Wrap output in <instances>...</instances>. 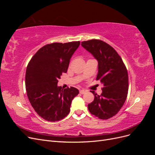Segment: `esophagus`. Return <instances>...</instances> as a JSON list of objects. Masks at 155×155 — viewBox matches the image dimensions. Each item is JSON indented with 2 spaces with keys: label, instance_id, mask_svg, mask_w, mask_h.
I'll list each match as a JSON object with an SVG mask.
<instances>
[{
  "label": "esophagus",
  "instance_id": "1",
  "mask_svg": "<svg viewBox=\"0 0 155 155\" xmlns=\"http://www.w3.org/2000/svg\"><path fill=\"white\" fill-rule=\"evenodd\" d=\"M87 91L86 90H83V89H82V90H80L79 91V92H80V94H85V92H87Z\"/></svg>",
  "mask_w": 155,
  "mask_h": 155
}]
</instances>
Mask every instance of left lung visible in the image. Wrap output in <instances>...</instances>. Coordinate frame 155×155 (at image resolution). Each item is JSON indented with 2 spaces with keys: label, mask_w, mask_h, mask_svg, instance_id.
<instances>
[{
  "label": "left lung",
  "mask_w": 155,
  "mask_h": 155,
  "mask_svg": "<svg viewBox=\"0 0 155 155\" xmlns=\"http://www.w3.org/2000/svg\"><path fill=\"white\" fill-rule=\"evenodd\" d=\"M81 46L97 61L96 79L104 84L100 96L91 91L94 100L88 105V110L100 119H109L118 113L126 100L127 70L116 51L105 42L92 39L82 42Z\"/></svg>",
  "instance_id": "8db88e82"
}]
</instances>
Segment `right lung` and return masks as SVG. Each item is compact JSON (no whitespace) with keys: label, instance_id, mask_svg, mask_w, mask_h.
<instances>
[{"label":"right lung","instance_id":"right-lung-1","mask_svg":"<svg viewBox=\"0 0 155 155\" xmlns=\"http://www.w3.org/2000/svg\"><path fill=\"white\" fill-rule=\"evenodd\" d=\"M79 45V41L46 45L28 64L27 96L35 112L45 120L58 121L66 117L72 100L79 94L77 88L62 89L58 83L62 74L67 72L70 60Z\"/></svg>","mask_w":155,"mask_h":155}]
</instances>
